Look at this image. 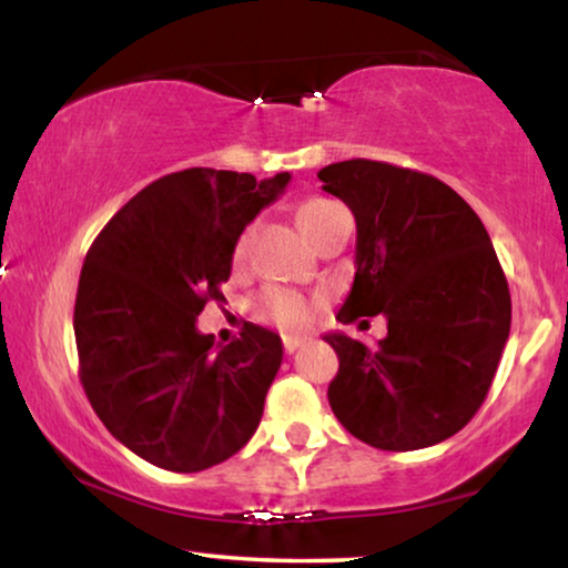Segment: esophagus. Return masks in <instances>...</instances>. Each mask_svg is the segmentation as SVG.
Instances as JSON below:
<instances>
[{
  "label": "esophagus",
  "instance_id": "esophagus-1",
  "mask_svg": "<svg viewBox=\"0 0 568 568\" xmlns=\"http://www.w3.org/2000/svg\"><path fill=\"white\" fill-rule=\"evenodd\" d=\"M282 344H284V352H286V354H294L302 344H305V338H300V336H284Z\"/></svg>",
  "mask_w": 568,
  "mask_h": 568
}]
</instances>
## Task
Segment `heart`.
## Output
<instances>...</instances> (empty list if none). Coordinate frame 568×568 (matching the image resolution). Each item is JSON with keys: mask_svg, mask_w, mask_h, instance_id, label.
<instances>
[{"mask_svg": "<svg viewBox=\"0 0 568 568\" xmlns=\"http://www.w3.org/2000/svg\"><path fill=\"white\" fill-rule=\"evenodd\" d=\"M341 212H344V209H341L336 201L305 199L297 206V224L307 235L310 243H313V240L325 230V224ZM247 237H251V230L245 227L237 235L235 245H232V263H235V266H240V263L245 261ZM315 307H317V300H310L305 294L286 290V286H266V290L258 294V300H255V315H258L261 321L274 323L284 331L305 328V325L313 321Z\"/></svg>", "mask_w": 568, "mask_h": 568, "instance_id": "obj_1", "label": "heart"}]
</instances>
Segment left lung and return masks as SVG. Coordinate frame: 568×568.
<instances>
[{
  "label": "left lung",
  "instance_id": "8db88e82",
  "mask_svg": "<svg viewBox=\"0 0 568 568\" xmlns=\"http://www.w3.org/2000/svg\"><path fill=\"white\" fill-rule=\"evenodd\" d=\"M317 178L356 220V276L336 317L387 321L377 346L325 336L338 354L333 414L377 449L437 445L476 416L509 338V284L491 237L468 201L418 170L356 158Z\"/></svg>",
  "mask_w": 568,
  "mask_h": 568
}]
</instances>
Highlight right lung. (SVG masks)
<instances>
[{
    "mask_svg": "<svg viewBox=\"0 0 568 568\" xmlns=\"http://www.w3.org/2000/svg\"><path fill=\"white\" fill-rule=\"evenodd\" d=\"M286 183L290 173H170L90 245L74 302L80 383L105 429L158 468L206 470L258 429L282 338L251 323L214 346L196 317L224 300L232 245Z\"/></svg>",
    "mask_w": 568,
    "mask_h": 568,
    "instance_id": "1",
    "label": "right lung"
}]
</instances>
